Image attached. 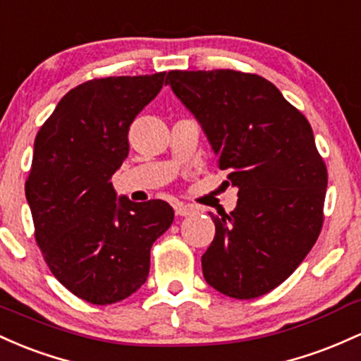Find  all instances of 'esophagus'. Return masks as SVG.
Instances as JSON below:
<instances>
[{
	"label": "esophagus",
	"mask_w": 361,
	"mask_h": 361,
	"mask_svg": "<svg viewBox=\"0 0 361 361\" xmlns=\"http://www.w3.org/2000/svg\"><path fill=\"white\" fill-rule=\"evenodd\" d=\"M173 212L176 214H179V216H188V214L194 213V208L191 204H184V202H176L173 204Z\"/></svg>",
	"instance_id": "obj_1"
}]
</instances>
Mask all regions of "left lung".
<instances>
[{"label":"left lung","instance_id":"1","mask_svg":"<svg viewBox=\"0 0 361 361\" xmlns=\"http://www.w3.org/2000/svg\"><path fill=\"white\" fill-rule=\"evenodd\" d=\"M167 83L238 189L232 213H209L216 232L202 276L226 297L269 293L298 268L324 224L327 169L309 121L252 73L176 70Z\"/></svg>","mask_w":361,"mask_h":361}]
</instances>
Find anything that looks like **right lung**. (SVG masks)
Segmentation results:
<instances>
[{
    "label": "right lung",
    "instance_id": "add662e5",
    "mask_svg": "<svg viewBox=\"0 0 361 361\" xmlns=\"http://www.w3.org/2000/svg\"><path fill=\"white\" fill-rule=\"evenodd\" d=\"M164 83L165 73L85 82L35 136L25 182L35 240L61 285L93 305L147 281L153 242L173 221L169 202L117 200L111 182L129 153V126Z\"/></svg>",
    "mask_w": 361,
    "mask_h": 361
}]
</instances>
